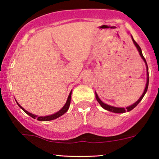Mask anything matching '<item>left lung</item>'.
<instances>
[{
	"mask_svg": "<svg viewBox=\"0 0 159 159\" xmlns=\"http://www.w3.org/2000/svg\"><path fill=\"white\" fill-rule=\"evenodd\" d=\"M131 38H132V41H133V43L134 44V45H135V47L137 48V49H138V51L139 52V53H140V56H141V58H142V59L144 61L145 64V66H146V70H147V81H146V84H145V90H144V92H143V93L142 94V95H141L140 98H139L138 101H137L135 103L132 104L131 106H127V107L126 108H121V107H115V106H110V105H108V104H106L105 103H103V101H101V99L99 98L98 95L97 93L95 92V98H96L97 101L98 102L100 105L101 106L102 108H103L104 109L107 110L108 111H111V112H114V113H118V114H122V113H125L126 111H130L133 109V108L134 107H136L137 105L140 103V102L141 101V100H142L143 98V97H144V95L145 93H146L147 92V90H148V82H149V75H148V64L146 63V61H145L144 56H143V53H142V51H141V48L139 46V45L134 40L133 38H132V36L131 35Z\"/></svg>",
	"mask_w": 159,
	"mask_h": 159,
	"instance_id": "8db88e82",
	"label": "left lung"
}]
</instances>
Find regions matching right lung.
Segmentation results:
<instances>
[{"instance_id":"add662e5","label":"right lung","mask_w":159,"mask_h":159,"mask_svg":"<svg viewBox=\"0 0 159 159\" xmlns=\"http://www.w3.org/2000/svg\"><path fill=\"white\" fill-rule=\"evenodd\" d=\"M71 91L70 93H69V96H68V98H67V101L66 102V103H65V105L63 106L61 109H60L58 111H57L55 114H51V115H48V116H37L35 114H31V113H30L29 111H27V110H25V108L21 107V106L19 105L18 103V102H16L17 104H18V106L20 107L21 109H22L24 111H25L26 114L29 115L31 117H32L33 119H37L39 121H51V120H53V119H56L58 118V117H60L61 116H62L63 114H64L65 113H66L67 111H68L69 108V106H70V103H71Z\"/></svg>"}]
</instances>
